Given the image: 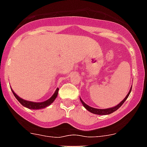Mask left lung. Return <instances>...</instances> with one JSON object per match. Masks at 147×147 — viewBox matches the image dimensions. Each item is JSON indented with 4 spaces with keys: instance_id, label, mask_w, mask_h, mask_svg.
Here are the masks:
<instances>
[{
    "instance_id": "1",
    "label": "left lung",
    "mask_w": 147,
    "mask_h": 147,
    "mask_svg": "<svg viewBox=\"0 0 147 147\" xmlns=\"http://www.w3.org/2000/svg\"><path fill=\"white\" fill-rule=\"evenodd\" d=\"M131 88H132V87H131V89L130 90H129V93L127 94L126 96L125 97V98L123 99V101H122L119 104H118L117 105H116L115 107H113V108H106V109H98V108H92V107H90V106L87 105V104H85L84 102L82 101V99H81V98H80V100H81V103H82V105H83V106L88 111L91 112V113H95V114H98V115H107V114H110V113H113V112L116 111L117 110L119 109L120 107L122 106V105L125 102V101L126 100L127 98L129 97V94H130L131 91Z\"/></svg>"
}]
</instances>
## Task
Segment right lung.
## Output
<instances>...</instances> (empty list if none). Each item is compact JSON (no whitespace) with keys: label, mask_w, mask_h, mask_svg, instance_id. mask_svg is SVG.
Returning <instances> with one entry per match:
<instances>
[{"label":"right lung","mask_w":147,"mask_h":147,"mask_svg":"<svg viewBox=\"0 0 147 147\" xmlns=\"http://www.w3.org/2000/svg\"><path fill=\"white\" fill-rule=\"evenodd\" d=\"M58 90H59V88H57V90H55V93L53 94L52 96L50 98H49L48 100L42 102H30V101L24 100V99H23V98L18 96L15 93V92L13 90H12V92H13V95H14L15 97L16 98L17 100L20 102L22 105L26 107V108H29V109L38 110V109H42V108H46V107H48V106L50 105L55 100V98H57V96Z\"/></svg>","instance_id":"1"}]
</instances>
